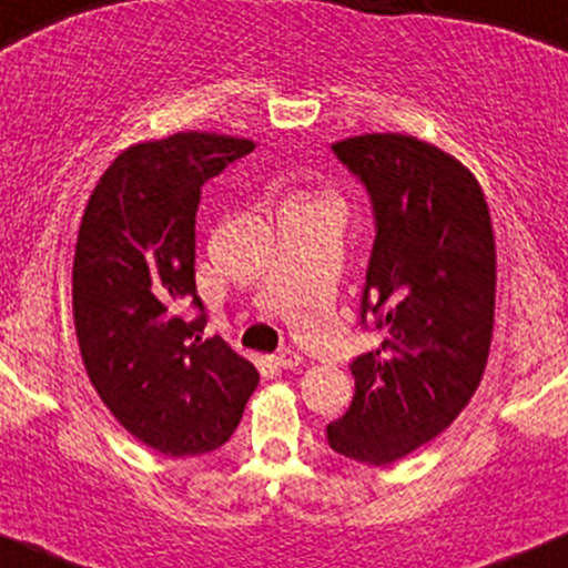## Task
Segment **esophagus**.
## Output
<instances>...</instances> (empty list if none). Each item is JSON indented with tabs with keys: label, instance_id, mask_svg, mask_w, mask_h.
<instances>
[{
	"label": "esophagus",
	"instance_id": "esophagus-1",
	"mask_svg": "<svg viewBox=\"0 0 568 568\" xmlns=\"http://www.w3.org/2000/svg\"><path fill=\"white\" fill-rule=\"evenodd\" d=\"M301 362H303V356L297 352H292V348H284V352H278L276 356H273V365H278L284 369H295Z\"/></svg>",
	"mask_w": 568,
	"mask_h": 568
}]
</instances>
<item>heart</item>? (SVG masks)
<instances>
[{"mask_svg":"<svg viewBox=\"0 0 568 568\" xmlns=\"http://www.w3.org/2000/svg\"><path fill=\"white\" fill-rule=\"evenodd\" d=\"M314 201H327V199H295V201H290V203H314Z\"/></svg>","mask_w":568,"mask_h":568,"instance_id":"obj_1","label":"heart"}]
</instances>
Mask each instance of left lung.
Masks as SVG:
<instances>
[{"label":"left lung","mask_w":568,"mask_h":568,"mask_svg":"<svg viewBox=\"0 0 568 568\" xmlns=\"http://www.w3.org/2000/svg\"><path fill=\"white\" fill-rule=\"evenodd\" d=\"M375 209L362 318L384 343L356 356L354 399L327 424L335 454L392 464L443 435L488 365L496 308V235L480 182L450 152L410 133L333 144Z\"/></svg>","instance_id":"obj_1"}]
</instances>
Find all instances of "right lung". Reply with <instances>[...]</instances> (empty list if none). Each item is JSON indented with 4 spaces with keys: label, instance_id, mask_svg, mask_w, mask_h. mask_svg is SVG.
I'll return each instance as SVG.
<instances>
[{
    "label": "right lung",
    "instance_id": "right-lung-1",
    "mask_svg": "<svg viewBox=\"0 0 568 568\" xmlns=\"http://www.w3.org/2000/svg\"><path fill=\"white\" fill-rule=\"evenodd\" d=\"M252 139L180 131L131 144L95 182L72 263L82 365L118 424L163 456L225 445L260 384L257 367L187 318L201 187L250 155Z\"/></svg>",
    "mask_w": 568,
    "mask_h": 568
}]
</instances>
